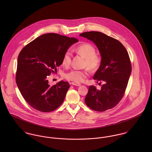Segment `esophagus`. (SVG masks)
<instances>
[{
  "mask_svg": "<svg viewBox=\"0 0 152 152\" xmlns=\"http://www.w3.org/2000/svg\"><path fill=\"white\" fill-rule=\"evenodd\" d=\"M71 84L73 86H81V84L77 83H74V82L71 83Z\"/></svg>",
  "mask_w": 152,
  "mask_h": 152,
  "instance_id": "obj_1",
  "label": "esophagus"
}]
</instances>
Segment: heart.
Instances as JSON below:
<instances>
[{"instance_id": "heart-1", "label": "heart", "mask_w": 152, "mask_h": 152, "mask_svg": "<svg viewBox=\"0 0 152 152\" xmlns=\"http://www.w3.org/2000/svg\"><path fill=\"white\" fill-rule=\"evenodd\" d=\"M74 51L86 58L84 66H87L91 71L96 70L101 64V57L96 54L95 48L88 43L81 44L74 48ZM72 55L69 51H66L62 58V65L65 67L69 66L71 63ZM88 75L87 71L74 69L65 73V78L77 83L84 81Z\"/></svg>"}]
</instances>
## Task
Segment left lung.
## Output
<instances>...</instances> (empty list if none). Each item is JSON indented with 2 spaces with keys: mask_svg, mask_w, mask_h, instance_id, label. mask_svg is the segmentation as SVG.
Masks as SVG:
<instances>
[{
  "mask_svg": "<svg viewBox=\"0 0 152 152\" xmlns=\"http://www.w3.org/2000/svg\"><path fill=\"white\" fill-rule=\"evenodd\" d=\"M80 36L96 44L102 60L93 78L104 84L99 90L90 86L85 102L89 108L98 112L113 108L124 96L132 72L128 53L119 41L102 33L87 31Z\"/></svg>",
  "mask_w": 152,
  "mask_h": 152,
  "instance_id": "obj_1",
  "label": "left lung"
}]
</instances>
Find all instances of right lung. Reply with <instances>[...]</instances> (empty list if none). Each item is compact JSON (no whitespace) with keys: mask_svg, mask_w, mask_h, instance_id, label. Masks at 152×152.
Returning <instances> with one entry per match:
<instances>
[{"mask_svg":"<svg viewBox=\"0 0 152 152\" xmlns=\"http://www.w3.org/2000/svg\"><path fill=\"white\" fill-rule=\"evenodd\" d=\"M78 42L74 37L47 33L23 48L18 58L16 81L22 96L31 107L49 112L63 104L69 83L61 81L51 86L48 77L62 64L68 48Z\"/></svg>","mask_w":152,"mask_h":152,"instance_id":"right-lung-1","label":"right lung"}]
</instances>
